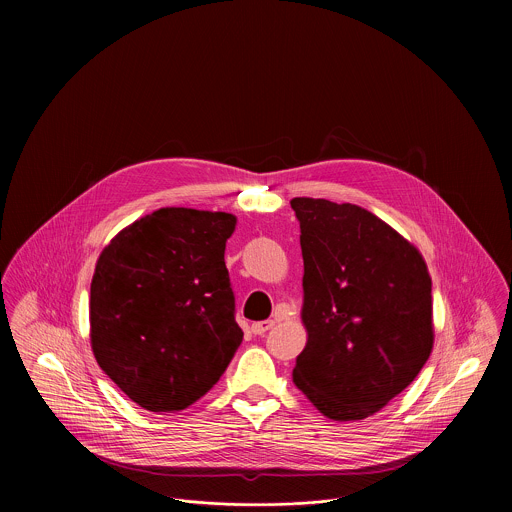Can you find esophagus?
Wrapping results in <instances>:
<instances>
[{"instance_id":"esophagus-1","label":"esophagus","mask_w":512,"mask_h":512,"mask_svg":"<svg viewBox=\"0 0 512 512\" xmlns=\"http://www.w3.org/2000/svg\"><path fill=\"white\" fill-rule=\"evenodd\" d=\"M274 327V321L272 319H268V321H256V323H252V333L254 335H264L266 331H270Z\"/></svg>"}]
</instances>
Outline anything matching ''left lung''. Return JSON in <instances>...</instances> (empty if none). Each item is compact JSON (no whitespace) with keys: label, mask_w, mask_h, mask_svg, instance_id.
Masks as SVG:
<instances>
[{"label":"left lung","mask_w":512,"mask_h":512,"mask_svg":"<svg viewBox=\"0 0 512 512\" xmlns=\"http://www.w3.org/2000/svg\"><path fill=\"white\" fill-rule=\"evenodd\" d=\"M307 343L293 382L327 418L382 410L434 349L432 278L420 250L351 203L295 197Z\"/></svg>","instance_id":"obj_1"}]
</instances>
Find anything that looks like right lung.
<instances>
[{"mask_svg": "<svg viewBox=\"0 0 512 512\" xmlns=\"http://www.w3.org/2000/svg\"><path fill=\"white\" fill-rule=\"evenodd\" d=\"M230 213L165 207L122 228L90 284V347L116 386L149 412L205 396L238 345L224 264Z\"/></svg>", "mask_w": 512, "mask_h": 512, "instance_id": "right-lung-1", "label": "right lung"}]
</instances>
